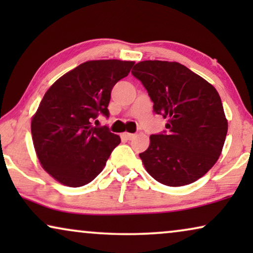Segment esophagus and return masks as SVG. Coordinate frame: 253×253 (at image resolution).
I'll return each instance as SVG.
<instances>
[{"label":"esophagus","instance_id":"obj_1","mask_svg":"<svg viewBox=\"0 0 253 253\" xmlns=\"http://www.w3.org/2000/svg\"><path fill=\"white\" fill-rule=\"evenodd\" d=\"M123 136L126 137L127 140H132V139H134V138H136V134H134V133H129V132L123 133Z\"/></svg>","mask_w":253,"mask_h":253}]
</instances>
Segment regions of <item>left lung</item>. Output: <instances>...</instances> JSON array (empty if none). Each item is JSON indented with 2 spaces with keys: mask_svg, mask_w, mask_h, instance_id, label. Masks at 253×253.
<instances>
[{
  "mask_svg": "<svg viewBox=\"0 0 253 253\" xmlns=\"http://www.w3.org/2000/svg\"><path fill=\"white\" fill-rule=\"evenodd\" d=\"M153 101L155 114L168 119L167 131L152 134L139 154L148 174L162 184L196 182L215 165L228 122L219 93L177 62L143 61L131 71Z\"/></svg>",
  "mask_w": 253,
  "mask_h": 253,
  "instance_id": "obj_1",
  "label": "left lung"
}]
</instances>
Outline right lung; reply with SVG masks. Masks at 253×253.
I'll use <instances>...</instances> for the list:
<instances>
[{
  "mask_svg": "<svg viewBox=\"0 0 253 253\" xmlns=\"http://www.w3.org/2000/svg\"><path fill=\"white\" fill-rule=\"evenodd\" d=\"M134 62L99 60L82 63L58 78L41 100L31 123L41 166L62 184L78 188L102 171L121 143L108 126H93L109 116L114 85L129 75Z\"/></svg>",
  "mask_w": 253,
  "mask_h": 253,
  "instance_id": "right-lung-1",
  "label": "right lung"
}]
</instances>
